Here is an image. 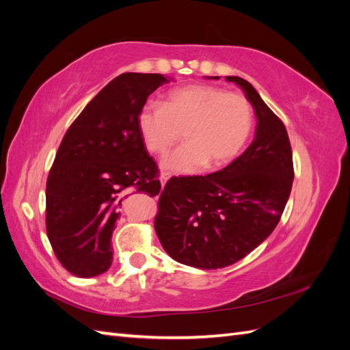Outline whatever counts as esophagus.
I'll return each mask as SVG.
<instances>
[{
    "label": "esophagus",
    "mask_w": 350,
    "mask_h": 350,
    "mask_svg": "<svg viewBox=\"0 0 350 350\" xmlns=\"http://www.w3.org/2000/svg\"><path fill=\"white\" fill-rule=\"evenodd\" d=\"M169 178H171V174H169V172H162V174H161V176H159V179H161L162 185H165V184H166V181H167Z\"/></svg>",
    "instance_id": "34e87169"
}]
</instances>
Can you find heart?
<instances>
[{
  "instance_id": "obj_1",
  "label": "heart",
  "mask_w": 350,
  "mask_h": 350,
  "mask_svg": "<svg viewBox=\"0 0 350 350\" xmlns=\"http://www.w3.org/2000/svg\"><path fill=\"white\" fill-rule=\"evenodd\" d=\"M252 107L238 92L210 84H188L169 92L163 103L146 102L137 126L146 149L163 154L181 139L185 143L163 159V167L194 174L225 165L245 146L252 130Z\"/></svg>"
}]
</instances>
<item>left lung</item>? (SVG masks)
Returning <instances> with one entry per match:
<instances>
[{"label":"left lung","instance_id":"1","mask_svg":"<svg viewBox=\"0 0 350 350\" xmlns=\"http://www.w3.org/2000/svg\"><path fill=\"white\" fill-rule=\"evenodd\" d=\"M226 80L238 84L256 111V137L219 172L169 179L154 217L169 256L204 270L232 266L256 250L278 226L293 183L284 124L251 83L235 76Z\"/></svg>","mask_w":350,"mask_h":350}]
</instances>
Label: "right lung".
Returning <instances> with one entry per match:
<instances>
[{"mask_svg":"<svg viewBox=\"0 0 350 350\" xmlns=\"http://www.w3.org/2000/svg\"><path fill=\"white\" fill-rule=\"evenodd\" d=\"M169 80L124 72L70 125L46 181V234L61 266L94 278L112 264L111 238L130 191L157 196L159 169L146 150L137 115Z\"/></svg>","mask_w":350,"mask_h":350,"instance_id":"1","label":"right lung"}]
</instances>
